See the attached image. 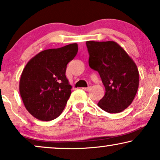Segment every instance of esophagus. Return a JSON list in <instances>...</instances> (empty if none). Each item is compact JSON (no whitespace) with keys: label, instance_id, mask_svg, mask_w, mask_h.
<instances>
[{"label":"esophagus","instance_id":"obj_1","mask_svg":"<svg viewBox=\"0 0 160 160\" xmlns=\"http://www.w3.org/2000/svg\"><path fill=\"white\" fill-rule=\"evenodd\" d=\"M90 88H91L90 87H84V88H83V89H84V91L87 92V91H89V89H90Z\"/></svg>","mask_w":160,"mask_h":160}]
</instances>
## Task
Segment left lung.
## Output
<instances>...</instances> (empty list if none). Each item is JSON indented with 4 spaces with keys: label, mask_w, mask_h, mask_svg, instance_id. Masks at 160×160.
<instances>
[{
    "label": "left lung",
    "mask_w": 160,
    "mask_h": 160,
    "mask_svg": "<svg viewBox=\"0 0 160 160\" xmlns=\"http://www.w3.org/2000/svg\"><path fill=\"white\" fill-rule=\"evenodd\" d=\"M89 65L99 73L106 94L98 106L108 113H119L134 100L139 86V73L132 59L114 41L86 42Z\"/></svg>",
    "instance_id": "obj_1"
}]
</instances>
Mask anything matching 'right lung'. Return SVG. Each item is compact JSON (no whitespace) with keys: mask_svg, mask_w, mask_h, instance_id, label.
I'll return each mask as SVG.
<instances>
[{"mask_svg":"<svg viewBox=\"0 0 160 160\" xmlns=\"http://www.w3.org/2000/svg\"><path fill=\"white\" fill-rule=\"evenodd\" d=\"M77 52V43H71L43 50L28 61L19 81V93L26 109L35 118L50 121L64 110L72 88L65 71Z\"/></svg>","mask_w":160,"mask_h":160,"instance_id":"1","label":"right lung"}]
</instances>
